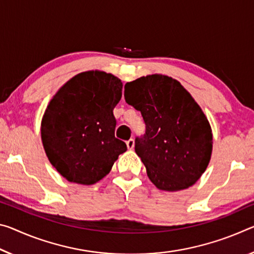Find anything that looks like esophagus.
Listing matches in <instances>:
<instances>
[{
	"label": "esophagus",
	"mask_w": 254,
	"mask_h": 254,
	"mask_svg": "<svg viewBox=\"0 0 254 254\" xmlns=\"http://www.w3.org/2000/svg\"><path fill=\"white\" fill-rule=\"evenodd\" d=\"M127 146L128 149H133V147H134V140H133V139L127 140Z\"/></svg>",
	"instance_id": "obj_1"
}]
</instances>
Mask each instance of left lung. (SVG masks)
Instances as JSON below:
<instances>
[{"label": "left lung", "mask_w": 254, "mask_h": 254, "mask_svg": "<svg viewBox=\"0 0 254 254\" xmlns=\"http://www.w3.org/2000/svg\"><path fill=\"white\" fill-rule=\"evenodd\" d=\"M124 97L146 124L134 149L149 180L164 191L194 184L210 160L212 133L192 96L170 76L151 74L127 82Z\"/></svg>", "instance_id": "8db88e82"}]
</instances>
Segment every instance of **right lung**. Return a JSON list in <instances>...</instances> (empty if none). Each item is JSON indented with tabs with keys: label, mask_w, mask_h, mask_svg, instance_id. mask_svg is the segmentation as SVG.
<instances>
[{
	"label": "right lung",
	"mask_w": 254,
	"mask_h": 254,
	"mask_svg": "<svg viewBox=\"0 0 254 254\" xmlns=\"http://www.w3.org/2000/svg\"><path fill=\"white\" fill-rule=\"evenodd\" d=\"M119 78L102 71L76 74L48 104L42 140L51 164L70 182L90 185L111 172L127 144L115 138L113 110L122 97Z\"/></svg>",
	"instance_id": "1"
}]
</instances>
